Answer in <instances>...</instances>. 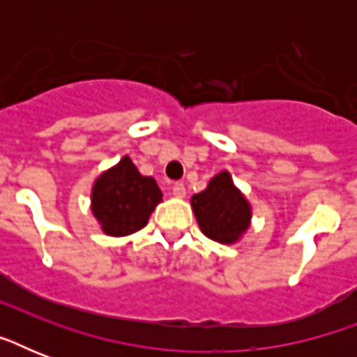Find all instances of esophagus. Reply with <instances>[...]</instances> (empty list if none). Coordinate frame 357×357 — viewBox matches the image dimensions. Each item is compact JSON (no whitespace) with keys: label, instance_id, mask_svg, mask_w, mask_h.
Listing matches in <instances>:
<instances>
[{"label":"esophagus","instance_id":"obj_1","mask_svg":"<svg viewBox=\"0 0 357 357\" xmlns=\"http://www.w3.org/2000/svg\"><path fill=\"white\" fill-rule=\"evenodd\" d=\"M185 192H187V190H185V185L181 183V181H176L172 187V195L178 196V198H183Z\"/></svg>","mask_w":357,"mask_h":357}]
</instances>
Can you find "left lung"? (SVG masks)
<instances>
[{"label":"left lung","instance_id":"1","mask_svg":"<svg viewBox=\"0 0 357 357\" xmlns=\"http://www.w3.org/2000/svg\"><path fill=\"white\" fill-rule=\"evenodd\" d=\"M192 207L202 231L213 241L234 243L248 228V202L235 189L228 172L215 176L207 189L192 198Z\"/></svg>","mask_w":357,"mask_h":357}]
</instances>
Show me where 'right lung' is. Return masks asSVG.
<instances>
[{
	"label": "right lung",
	"instance_id": "obj_1",
	"mask_svg": "<svg viewBox=\"0 0 357 357\" xmlns=\"http://www.w3.org/2000/svg\"><path fill=\"white\" fill-rule=\"evenodd\" d=\"M161 198L155 179L140 176L133 161L123 157L94 183L92 213L102 222L105 234L122 237L144 228Z\"/></svg>",
	"mask_w": 357,
	"mask_h": 357
}]
</instances>
